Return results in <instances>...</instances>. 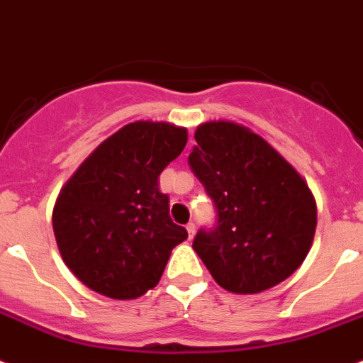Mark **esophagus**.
<instances>
[{
	"mask_svg": "<svg viewBox=\"0 0 363 363\" xmlns=\"http://www.w3.org/2000/svg\"><path fill=\"white\" fill-rule=\"evenodd\" d=\"M195 230H197V228H195L194 222H188V224H186V231H188V237H189V238H194Z\"/></svg>",
	"mask_w": 363,
	"mask_h": 363,
	"instance_id": "1",
	"label": "esophagus"
}]
</instances>
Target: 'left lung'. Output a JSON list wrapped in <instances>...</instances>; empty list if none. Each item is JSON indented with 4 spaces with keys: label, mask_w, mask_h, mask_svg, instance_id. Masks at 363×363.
I'll return each instance as SVG.
<instances>
[{
    "label": "left lung",
    "mask_w": 363,
    "mask_h": 363,
    "mask_svg": "<svg viewBox=\"0 0 363 363\" xmlns=\"http://www.w3.org/2000/svg\"><path fill=\"white\" fill-rule=\"evenodd\" d=\"M195 141L189 168L213 199L218 222L199 231L194 250L226 291L255 295L284 282L315 237L308 182L266 139L233 121H206Z\"/></svg>",
    "instance_id": "8db88e82"
}]
</instances>
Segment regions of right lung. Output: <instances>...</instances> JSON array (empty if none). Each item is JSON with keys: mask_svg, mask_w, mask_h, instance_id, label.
<instances>
[{"mask_svg": "<svg viewBox=\"0 0 363 363\" xmlns=\"http://www.w3.org/2000/svg\"><path fill=\"white\" fill-rule=\"evenodd\" d=\"M188 143V130L133 121L104 139L61 188L52 228L61 259L86 287L133 300L159 284L188 231L169 218L159 175Z\"/></svg>", "mask_w": 363, "mask_h": 363, "instance_id": "add662e5", "label": "right lung"}]
</instances>
